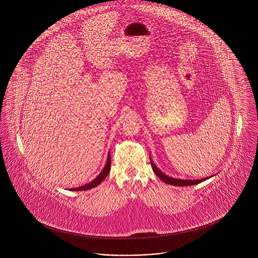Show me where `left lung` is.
<instances>
[{"mask_svg": "<svg viewBox=\"0 0 258 258\" xmlns=\"http://www.w3.org/2000/svg\"><path fill=\"white\" fill-rule=\"evenodd\" d=\"M150 162H151V166H152V169L153 171L155 172V174L166 184H172V185H178V186H186V185H192V184H200L214 176H210L208 178H203V179H199V180H183V179H176V178H173V177H169L167 176L166 174H164L159 168H157V166L154 164V162L152 161V158L150 157Z\"/></svg>", "mask_w": 258, "mask_h": 258, "instance_id": "1", "label": "left lung"}]
</instances>
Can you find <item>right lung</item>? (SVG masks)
<instances>
[{"label":"right lung","mask_w":258,"mask_h":258,"mask_svg":"<svg viewBox=\"0 0 258 258\" xmlns=\"http://www.w3.org/2000/svg\"><path fill=\"white\" fill-rule=\"evenodd\" d=\"M111 169V158L110 153H108V156H107V161H106V164L103 168V170L100 172V174L93 180L91 181L90 183L88 184H83L81 186H78V187H74V188H70V190H74V191H77V190H86V189H90V188H93L95 186H97L98 184H100V183L108 176L109 172H110Z\"/></svg>","instance_id":"obj_1"}]
</instances>
